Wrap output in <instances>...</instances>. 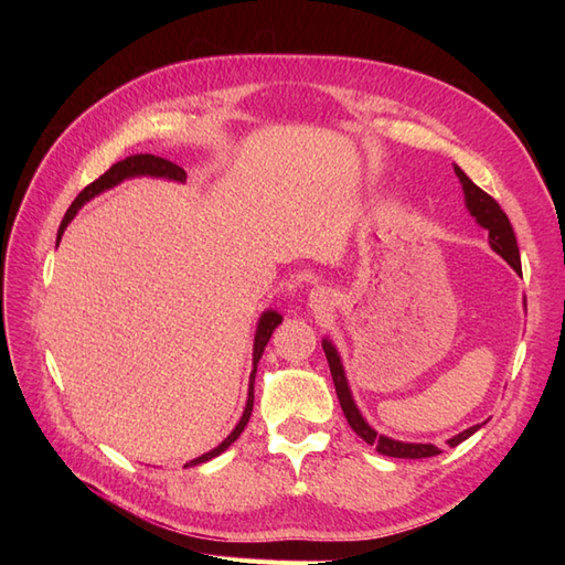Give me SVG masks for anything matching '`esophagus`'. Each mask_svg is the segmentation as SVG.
I'll return each instance as SVG.
<instances>
[{"label":"esophagus","instance_id":"1","mask_svg":"<svg viewBox=\"0 0 565 565\" xmlns=\"http://www.w3.org/2000/svg\"><path fill=\"white\" fill-rule=\"evenodd\" d=\"M330 303H332V295L328 292V289L318 287V289H313V292L309 295V306H311L313 311H328Z\"/></svg>","mask_w":565,"mask_h":565}]
</instances>
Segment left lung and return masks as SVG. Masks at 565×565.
I'll return each mask as SVG.
<instances>
[{
    "instance_id": "8db88e82",
    "label": "left lung",
    "mask_w": 565,
    "mask_h": 565,
    "mask_svg": "<svg viewBox=\"0 0 565 565\" xmlns=\"http://www.w3.org/2000/svg\"><path fill=\"white\" fill-rule=\"evenodd\" d=\"M455 174H457L461 188H465V200H467L469 214L478 221V224H481V226L488 231L490 247H492L494 252H498L511 268L521 270V254H519L514 228H511V224H509V216L502 212L500 204L494 202L486 191H481V188H478L465 172H461L459 167H455ZM322 351H324V355H328L330 372H332L334 388H337V398H339L341 409H344L347 422H349L351 429L367 443V446L377 448L380 455L401 457V459H424V457L440 455V448L431 446V443H403V440H393V438H388V436H380L377 431H374L372 426L363 419L361 409H358L355 403H353L351 388H349L347 374H344V365H341V358H339L337 349L332 347L330 339H322ZM481 426H483V424L469 426L467 431H461V434L452 436V438L448 440V446H450V448L459 446L461 440H467L469 436H473L478 429H481Z\"/></svg>"
}]
</instances>
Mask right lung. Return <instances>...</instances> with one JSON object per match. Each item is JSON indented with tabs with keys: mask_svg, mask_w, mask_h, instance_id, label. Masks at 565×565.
Here are the masks:
<instances>
[{
	"mask_svg": "<svg viewBox=\"0 0 565 565\" xmlns=\"http://www.w3.org/2000/svg\"><path fill=\"white\" fill-rule=\"evenodd\" d=\"M131 177H158V179H169V181H179V183L185 181V172H183V169H181L179 164L169 162V160H164V158H158V156H143V152H141V156H131V158H127V160H122V162H115L106 174H100L94 183H89V185L84 188V191L75 198V202L71 204V210L65 212V216H63V221H61L58 243H61L63 231H65L67 224H71V221L75 218L77 210L82 207L84 202H89V200L96 198L98 193H104V191H108V188L117 185L119 181H125V179H131ZM56 247H58V245H56ZM280 322H282V316H280L278 311H264V316L259 318V324H256V334H254V358H252L254 370H252V374H249L247 405H245V413H243L241 422H237L235 429L228 434V438H226L224 443H221V446H216L214 450H210V452H204V455L191 459V461H188V465H183V467H195V465H202V461H210L212 457L224 452V450L231 446V443H235L237 436L243 434V429H245L249 417H252L256 365H259V361H262V353H264V349H266V344H268V339H270L273 330H276Z\"/></svg>",
	"mask_w": 565,
	"mask_h": 565,
	"instance_id": "obj_1",
	"label": "right lung"
}]
</instances>
